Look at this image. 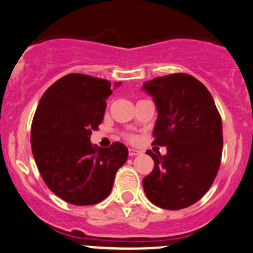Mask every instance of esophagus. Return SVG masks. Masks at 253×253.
<instances>
[{"label": "esophagus", "mask_w": 253, "mask_h": 253, "mask_svg": "<svg viewBox=\"0 0 253 253\" xmlns=\"http://www.w3.org/2000/svg\"><path fill=\"white\" fill-rule=\"evenodd\" d=\"M139 150H137V149H128V154H129V157H136V155H138L139 154Z\"/></svg>", "instance_id": "1"}]
</instances>
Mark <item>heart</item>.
Wrapping results in <instances>:
<instances>
[{"instance_id":"heart-1","label":"heart","mask_w":253,"mask_h":253,"mask_svg":"<svg viewBox=\"0 0 253 253\" xmlns=\"http://www.w3.org/2000/svg\"><path fill=\"white\" fill-rule=\"evenodd\" d=\"M124 137L127 139V141H129V142L136 141V136H134V134H132V133H124Z\"/></svg>"}]
</instances>
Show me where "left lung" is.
I'll list each match as a JSON object with an SVG mask.
<instances>
[{"instance_id": "8db88e82", "label": "left lung", "mask_w": 253, "mask_h": 253, "mask_svg": "<svg viewBox=\"0 0 253 253\" xmlns=\"http://www.w3.org/2000/svg\"><path fill=\"white\" fill-rule=\"evenodd\" d=\"M143 89L158 109L153 144L168 150L165 155L147 152L154 169L143 178L145 195L170 211L192 206L206 195L220 167V114L208 89L186 73L154 78Z\"/></svg>"}]
</instances>
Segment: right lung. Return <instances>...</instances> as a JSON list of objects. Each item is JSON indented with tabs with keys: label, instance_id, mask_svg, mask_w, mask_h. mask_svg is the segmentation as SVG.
<instances>
[{
	"label": "right lung",
	"instance_id": "1",
	"mask_svg": "<svg viewBox=\"0 0 253 253\" xmlns=\"http://www.w3.org/2000/svg\"><path fill=\"white\" fill-rule=\"evenodd\" d=\"M111 93L106 79L71 73L45 91L35 111L30 143L37 167L47 187L71 205L90 206L105 200L128 157V149L120 142L109 148L90 142Z\"/></svg>",
	"mask_w": 253,
	"mask_h": 253
}]
</instances>
